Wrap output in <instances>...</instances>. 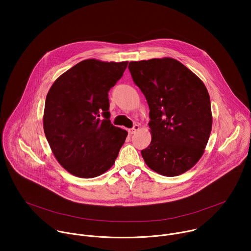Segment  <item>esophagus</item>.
Masks as SVG:
<instances>
[{"label":"esophagus","mask_w":251,"mask_h":251,"mask_svg":"<svg viewBox=\"0 0 251 251\" xmlns=\"http://www.w3.org/2000/svg\"><path fill=\"white\" fill-rule=\"evenodd\" d=\"M139 125H137V124H135L131 129H128V133L129 134H134V133H136V131H138L139 130Z\"/></svg>","instance_id":"obj_1"}]
</instances>
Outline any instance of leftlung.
<instances>
[{
    "label": "left lung",
    "mask_w": 251,
    "mask_h": 251,
    "mask_svg": "<svg viewBox=\"0 0 251 251\" xmlns=\"http://www.w3.org/2000/svg\"><path fill=\"white\" fill-rule=\"evenodd\" d=\"M129 71L149 105L152 141L142 157L153 171L181 175L201 159L211 131L208 92L176 59L131 61Z\"/></svg>",
    "instance_id": "obj_1"
}]
</instances>
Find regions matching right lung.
<instances>
[{
  "label": "right lung",
  "mask_w": 251,
  "mask_h": 251,
  "mask_svg": "<svg viewBox=\"0 0 251 251\" xmlns=\"http://www.w3.org/2000/svg\"><path fill=\"white\" fill-rule=\"evenodd\" d=\"M127 64L85 59L50 87L44 130L54 157L70 174L90 178L115 163L128 133L109 120L108 92Z\"/></svg>",
  "instance_id": "right-lung-1"
}]
</instances>
